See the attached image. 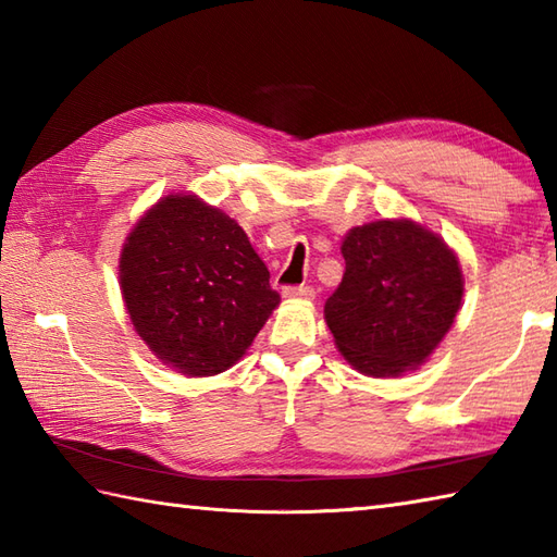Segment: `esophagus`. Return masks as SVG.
Masks as SVG:
<instances>
[{
	"instance_id": "esophagus-1",
	"label": "esophagus",
	"mask_w": 557,
	"mask_h": 557,
	"mask_svg": "<svg viewBox=\"0 0 557 557\" xmlns=\"http://www.w3.org/2000/svg\"><path fill=\"white\" fill-rule=\"evenodd\" d=\"M285 299H304V301H311L315 299V289L313 287H285Z\"/></svg>"
}]
</instances>
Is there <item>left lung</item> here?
<instances>
[{
    "mask_svg": "<svg viewBox=\"0 0 557 557\" xmlns=\"http://www.w3.org/2000/svg\"><path fill=\"white\" fill-rule=\"evenodd\" d=\"M345 277L325 301V323L351 369L397 377L431 357L465 297L457 253L423 224L375 220L342 239Z\"/></svg>",
    "mask_w": 557,
    "mask_h": 557,
    "instance_id": "1",
    "label": "left lung"
}]
</instances>
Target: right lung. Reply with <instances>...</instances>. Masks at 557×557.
Instances as JSON below:
<instances>
[{"mask_svg": "<svg viewBox=\"0 0 557 557\" xmlns=\"http://www.w3.org/2000/svg\"><path fill=\"white\" fill-rule=\"evenodd\" d=\"M120 287L136 335L191 377L227 371L280 306L239 222L194 194L160 198L134 224Z\"/></svg>", "mask_w": 557, "mask_h": 557, "instance_id": "right-lung-1", "label": "right lung"}]
</instances>
